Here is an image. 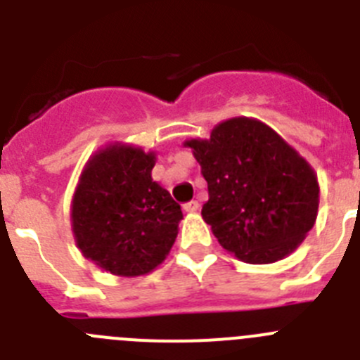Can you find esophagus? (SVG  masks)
I'll return each instance as SVG.
<instances>
[{"label": "esophagus", "mask_w": 360, "mask_h": 360, "mask_svg": "<svg viewBox=\"0 0 360 360\" xmlns=\"http://www.w3.org/2000/svg\"><path fill=\"white\" fill-rule=\"evenodd\" d=\"M200 209V203L196 202V200H193V202H189V203H186V205H184V211L186 212H196Z\"/></svg>", "instance_id": "1"}]
</instances>
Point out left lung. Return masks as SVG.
<instances>
[{
  "mask_svg": "<svg viewBox=\"0 0 360 360\" xmlns=\"http://www.w3.org/2000/svg\"><path fill=\"white\" fill-rule=\"evenodd\" d=\"M207 182L202 218L227 252L266 265L297 249L319 209L316 171L281 135L250 117L224 120L191 139Z\"/></svg>",
  "mask_w": 360,
  "mask_h": 360,
  "instance_id": "obj_1",
  "label": "left lung"
}]
</instances>
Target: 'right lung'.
<instances>
[{
	"mask_svg": "<svg viewBox=\"0 0 360 360\" xmlns=\"http://www.w3.org/2000/svg\"><path fill=\"white\" fill-rule=\"evenodd\" d=\"M155 151L113 142L86 162L72 198V231L82 256L122 278L149 274L169 254L184 218L153 182Z\"/></svg>",
	"mask_w": 360,
	"mask_h": 360,
	"instance_id": "add662e5",
	"label": "right lung"
}]
</instances>
